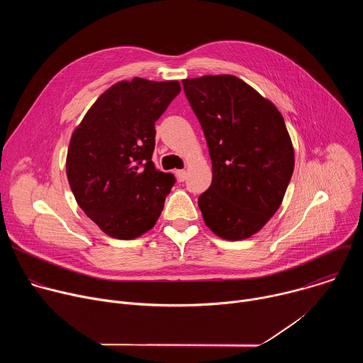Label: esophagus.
I'll use <instances>...</instances> for the list:
<instances>
[{
  "label": "esophagus",
  "mask_w": 363,
  "mask_h": 363,
  "mask_svg": "<svg viewBox=\"0 0 363 363\" xmlns=\"http://www.w3.org/2000/svg\"><path fill=\"white\" fill-rule=\"evenodd\" d=\"M175 174H177V178H178L179 182H182V181L186 179V171H185V169H179V171H177Z\"/></svg>",
  "instance_id": "obj_1"
}]
</instances>
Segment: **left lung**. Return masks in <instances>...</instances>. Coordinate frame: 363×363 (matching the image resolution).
<instances>
[{"label":"left lung","instance_id":"obj_1","mask_svg":"<svg viewBox=\"0 0 363 363\" xmlns=\"http://www.w3.org/2000/svg\"><path fill=\"white\" fill-rule=\"evenodd\" d=\"M213 161L198 198L203 223L223 240H245L276 214L294 169V149L273 103L231 74L182 80Z\"/></svg>","mask_w":363,"mask_h":363}]
</instances>
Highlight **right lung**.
<instances>
[{
    "label": "right lung",
    "mask_w": 363,
    "mask_h": 363,
    "mask_svg": "<svg viewBox=\"0 0 363 363\" xmlns=\"http://www.w3.org/2000/svg\"><path fill=\"white\" fill-rule=\"evenodd\" d=\"M179 82L140 77L111 86L73 130L66 172L84 214L112 238L133 240L157 224L175 178L155 168V122Z\"/></svg>",
    "instance_id": "obj_1"
}]
</instances>
